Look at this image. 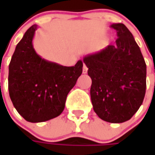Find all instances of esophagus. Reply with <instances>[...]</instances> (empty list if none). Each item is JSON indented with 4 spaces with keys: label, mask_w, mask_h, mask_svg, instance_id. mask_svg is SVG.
Here are the masks:
<instances>
[{
    "label": "esophagus",
    "mask_w": 155,
    "mask_h": 155,
    "mask_svg": "<svg viewBox=\"0 0 155 155\" xmlns=\"http://www.w3.org/2000/svg\"><path fill=\"white\" fill-rule=\"evenodd\" d=\"M87 71H88V68H87V66L85 64H84V66H83V73L84 74H86Z\"/></svg>",
    "instance_id": "esophagus-1"
}]
</instances>
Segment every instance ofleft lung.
I'll return each instance as SVG.
<instances>
[{
    "instance_id": "1",
    "label": "left lung",
    "mask_w": 155,
    "mask_h": 155,
    "mask_svg": "<svg viewBox=\"0 0 155 155\" xmlns=\"http://www.w3.org/2000/svg\"><path fill=\"white\" fill-rule=\"evenodd\" d=\"M110 27L118 39L83 58L92 84L91 98L99 118L111 123L128 121L139 110L146 93L147 66L140 47L127 27Z\"/></svg>"
}]
</instances>
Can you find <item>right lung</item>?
I'll return each mask as SVG.
<instances>
[{
	"label": "right lung",
	"instance_id": "obj_1",
	"mask_svg": "<svg viewBox=\"0 0 155 155\" xmlns=\"http://www.w3.org/2000/svg\"><path fill=\"white\" fill-rule=\"evenodd\" d=\"M33 25L17 44L8 67V91L15 108L25 120L42 122L63 112L70 91L83 72V61L64 66L42 58L33 40Z\"/></svg>",
	"mask_w": 155,
	"mask_h": 155
}]
</instances>
